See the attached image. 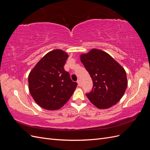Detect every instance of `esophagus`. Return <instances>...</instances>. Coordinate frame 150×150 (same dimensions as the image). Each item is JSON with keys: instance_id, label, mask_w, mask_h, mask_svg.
<instances>
[{"instance_id": "obj_1", "label": "esophagus", "mask_w": 150, "mask_h": 150, "mask_svg": "<svg viewBox=\"0 0 150 150\" xmlns=\"http://www.w3.org/2000/svg\"><path fill=\"white\" fill-rule=\"evenodd\" d=\"M77 83H78V86H81V81H80V79H78V81H77Z\"/></svg>"}]
</instances>
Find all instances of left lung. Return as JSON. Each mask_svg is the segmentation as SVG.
I'll list each match as a JSON object with an SVG mask.
<instances>
[{
    "mask_svg": "<svg viewBox=\"0 0 150 150\" xmlns=\"http://www.w3.org/2000/svg\"><path fill=\"white\" fill-rule=\"evenodd\" d=\"M81 61L93 80L91 91L86 95L95 106L107 109L123 96L128 85L126 73L119 63L101 50L81 54Z\"/></svg>",
    "mask_w": 150,
    "mask_h": 150,
    "instance_id": "1",
    "label": "left lung"
}]
</instances>
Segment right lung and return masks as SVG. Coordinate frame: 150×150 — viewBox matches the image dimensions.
I'll list each match as a JSON object with an SVG mask.
<instances>
[{"label":"right lung","instance_id":"right-lung-1","mask_svg":"<svg viewBox=\"0 0 150 150\" xmlns=\"http://www.w3.org/2000/svg\"><path fill=\"white\" fill-rule=\"evenodd\" d=\"M67 54L56 49L46 54L28 77L32 97L40 107L47 110L60 109L69 100L77 87L64 66Z\"/></svg>","mask_w":150,"mask_h":150}]
</instances>
